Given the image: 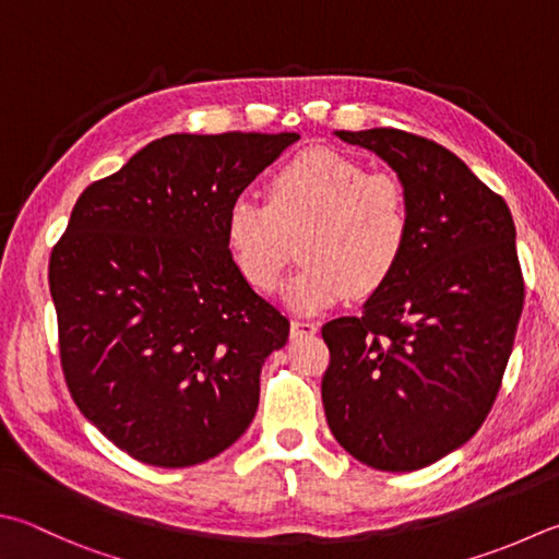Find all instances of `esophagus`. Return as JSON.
Wrapping results in <instances>:
<instances>
[{"instance_id": "34e87169", "label": "esophagus", "mask_w": 559, "mask_h": 559, "mask_svg": "<svg viewBox=\"0 0 559 559\" xmlns=\"http://www.w3.org/2000/svg\"><path fill=\"white\" fill-rule=\"evenodd\" d=\"M319 331V325L313 321H292V338H304V335H313Z\"/></svg>"}]
</instances>
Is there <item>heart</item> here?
<instances>
[{
    "instance_id": "heart-1",
    "label": "heart",
    "mask_w": 559,
    "mask_h": 559,
    "mask_svg": "<svg viewBox=\"0 0 559 559\" xmlns=\"http://www.w3.org/2000/svg\"><path fill=\"white\" fill-rule=\"evenodd\" d=\"M226 246L252 289L272 292L299 238L304 265L284 284L289 309L313 313L347 294L370 297L402 265L411 240V202L392 173H370L350 155L311 148L267 182V202L236 197Z\"/></svg>"
}]
</instances>
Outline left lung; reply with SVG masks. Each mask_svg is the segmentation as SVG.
<instances>
[{"instance_id":"obj_1","label":"left lung","mask_w":559,"mask_h":559,"mask_svg":"<svg viewBox=\"0 0 559 559\" xmlns=\"http://www.w3.org/2000/svg\"><path fill=\"white\" fill-rule=\"evenodd\" d=\"M335 135L404 182L411 240L360 316L321 329L325 420L362 465L414 472L465 445L497 402L525 297L515 226L443 145L399 129Z\"/></svg>"}]
</instances>
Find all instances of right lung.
<instances>
[{
	"mask_svg": "<svg viewBox=\"0 0 559 559\" xmlns=\"http://www.w3.org/2000/svg\"><path fill=\"white\" fill-rule=\"evenodd\" d=\"M299 133H173L92 182L50 252L60 365L116 448L192 467L246 433L289 321L240 277L230 202Z\"/></svg>",
	"mask_w": 559,
	"mask_h": 559,
	"instance_id": "1",
	"label": "right lung"
}]
</instances>
